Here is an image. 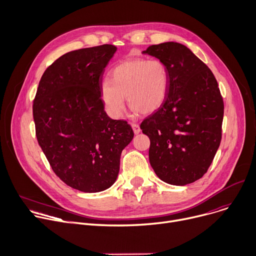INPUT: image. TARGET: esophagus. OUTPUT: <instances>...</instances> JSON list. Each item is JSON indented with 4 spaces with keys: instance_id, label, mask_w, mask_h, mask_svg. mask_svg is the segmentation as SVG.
Listing matches in <instances>:
<instances>
[{
    "instance_id": "1",
    "label": "esophagus",
    "mask_w": 256,
    "mask_h": 256,
    "mask_svg": "<svg viewBox=\"0 0 256 256\" xmlns=\"http://www.w3.org/2000/svg\"><path fill=\"white\" fill-rule=\"evenodd\" d=\"M132 126V129H133V132L136 133V134H138V133L140 132V126H138V124H132L131 125Z\"/></svg>"
}]
</instances>
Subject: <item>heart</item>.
<instances>
[{"instance_id":"b5f03b06","label":"heart","mask_w":256,"mask_h":256,"mask_svg":"<svg viewBox=\"0 0 256 256\" xmlns=\"http://www.w3.org/2000/svg\"><path fill=\"white\" fill-rule=\"evenodd\" d=\"M168 72L160 59L131 58L112 72V81L101 84V99L108 114L118 118L125 109V96L133 110L148 114L166 101Z\"/></svg>"}]
</instances>
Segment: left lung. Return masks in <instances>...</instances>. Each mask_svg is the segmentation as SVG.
<instances>
[{
	"label": "left lung",
	"instance_id": "left-lung-1",
	"mask_svg": "<svg viewBox=\"0 0 256 256\" xmlns=\"http://www.w3.org/2000/svg\"><path fill=\"white\" fill-rule=\"evenodd\" d=\"M144 53L160 59L168 72L166 101L140 124L150 138V164L168 184H192L208 172L221 142L220 88L208 66L184 44H153Z\"/></svg>",
	"mask_w": 256,
	"mask_h": 256
}]
</instances>
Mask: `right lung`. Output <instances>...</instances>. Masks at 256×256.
I'll return each instance as SVG.
<instances>
[{"mask_svg": "<svg viewBox=\"0 0 256 256\" xmlns=\"http://www.w3.org/2000/svg\"><path fill=\"white\" fill-rule=\"evenodd\" d=\"M116 51L102 44L59 57L44 70L33 101L36 138L48 164L66 184L84 192L114 184L122 151L134 136L126 120L107 116L101 99Z\"/></svg>", "mask_w": 256, "mask_h": 256, "instance_id": "right-lung-1", "label": "right lung"}]
</instances>
